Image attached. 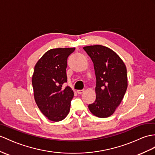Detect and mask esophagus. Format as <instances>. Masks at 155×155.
<instances>
[{"label":"esophagus","mask_w":155,"mask_h":155,"mask_svg":"<svg viewBox=\"0 0 155 155\" xmlns=\"http://www.w3.org/2000/svg\"><path fill=\"white\" fill-rule=\"evenodd\" d=\"M84 92V89H82V90H78V91H77V93H78V94H80V95H81V94H82Z\"/></svg>","instance_id":"1"}]
</instances>
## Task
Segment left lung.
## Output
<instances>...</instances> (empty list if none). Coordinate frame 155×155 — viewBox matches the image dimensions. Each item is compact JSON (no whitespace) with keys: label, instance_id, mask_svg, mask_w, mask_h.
I'll use <instances>...</instances> for the list:
<instances>
[{"label":"left lung","instance_id":"1","mask_svg":"<svg viewBox=\"0 0 155 155\" xmlns=\"http://www.w3.org/2000/svg\"><path fill=\"white\" fill-rule=\"evenodd\" d=\"M83 48L92 60L96 76V99L88 108L95 116L107 118L114 114L126 93V66L110 48L97 45Z\"/></svg>","mask_w":155,"mask_h":155}]
</instances>
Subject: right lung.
Returning <instances> with one entry per match:
<instances>
[{"instance_id": "1", "label": "right lung", "mask_w": 155, "mask_h": 155, "mask_svg": "<svg viewBox=\"0 0 155 155\" xmlns=\"http://www.w3.org/2000/svg\"><path fill=\"white\" fill-rule=\"evenodd\" d=\"M74 50V47L52 48L34 68V99L41 112L52 122L61 121L70 112L74 91L69 86L62 85L67 81V59Z\"/></svg>"}]
</instances>
